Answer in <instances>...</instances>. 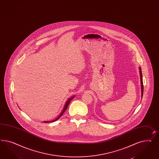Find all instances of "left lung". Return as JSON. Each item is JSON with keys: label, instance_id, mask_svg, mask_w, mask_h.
Segmentation results:
<instances>
[{"label": "left lung", "instance_id": "1", "mask_svg": "<svg viewBox=\"0 0 159 159\" xmlns=\"http://www.w3.org/2000/svg\"><path fill=\"white\" fill-rule=\"evenodd\" d=\"M139 73H140V77H141V92H142V98L143 93V84L142 74V71H141V67H139Z\"/></svg>", "mask_w": 159, "mask_h": 159}]
</instances>
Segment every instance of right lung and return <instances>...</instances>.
<instances>
[{
	"mask_svg": "<svg viewBox=\"0 0 159 159\" xmlns=\"http://www.w3.org/2000/svg\"><path fill=\"white\" fill-rule=\"evenodd\" d=\"M74 98V96H73V97H71V98H70L69 99H68L67 101V102L66 103V104H65V106H64V107L63 110V111H61V113H60V114L59 115V117H57V118H56V120H53V121H45V123H50V122H53V121H56V120H57L58 119H59L63 114L65 112V111L66 110V109H67V107H68V104H69V103H70V102H71V100H72L73 99V98Z\"/></svg>",
	"mask_w": 159,
	"mask_h": 159,
	"instance_id": "obj_1",
	"label": "right lung"
}]
</instances>
